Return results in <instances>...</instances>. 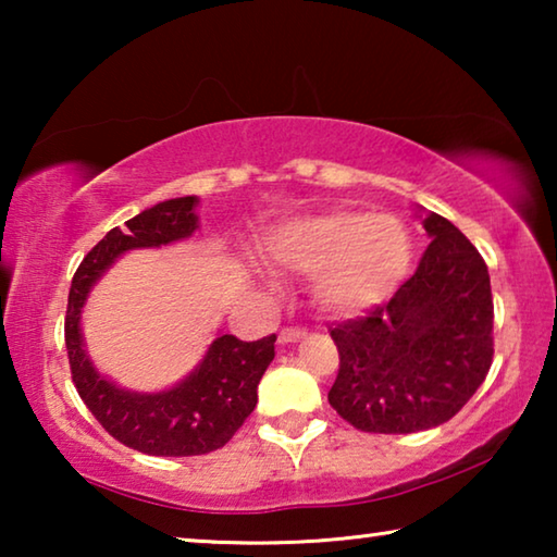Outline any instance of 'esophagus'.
I'll list each match as a JSON object with an SVG mask.
<instances>
[{"instance_id": "34e87169", "label": "esophagus", "mask_w": 557, "mask_h": 557, "mask_svg": "<svg viewBox=\"0 0 557 557\" xmlns=\"http://www.w3.org/2000/svg\"><path fill=\"white\" fill-rule=\"evenodd\" d=\"M305 336H307L305 329H282V332H280V344L282 346L295 344V342H299V338H305Z\"/></svg>"}]
</instances>
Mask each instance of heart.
<instances>
[{"mask_svg": "<svg viewBox=\"0 0 557 557\" xmlns=\"http://www.w3.org/2000/svg\"><path fill=\"white\" fill-rule=\"evenodd\" d=\"M275 265L314 275V299L329 314L354 317L383 305L408 275L412 240L403 221L334 209L295 219L268 238Z\"/></svg>", "mask_w": 557, "mask_h": 557, "instance_id": "b5f03b06", "label": "heart"}]
</instances>
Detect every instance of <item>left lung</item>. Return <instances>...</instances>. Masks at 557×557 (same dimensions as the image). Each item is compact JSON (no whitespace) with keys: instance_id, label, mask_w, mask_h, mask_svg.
<instances>
[{"instance_id":"obj_1","label":"left lung","mask_w":557,"mask_h":557,"mask_svg":"<svg viewBox=\"0 0 557 557\" xmlns=\"http://www.w3.org/2000/svg\"><path fill=\"white\" fill-rule=\"evenodd\" d=\"M432 243L388 305L332 329L338 375L329 403L361 432L410 435L465 408L494 356L486 262L465 233L418 209Z\"/></svg>"}]
</instances>
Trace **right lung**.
<instances>
[{
  "label": "right lung",
  "mask_w": 557,
  "mask_h": 557,
  "mask_svg": "<svg viewBox=\"0 0 557 557\" xmlns=\"http://www.w3.org/2000/svg\"><path fill=\"white\" fill-rule=\"evenodd\" d=\"M196 206V196L169 199L137 213L127 228H112L75 270L65 312V348L83 403L117 442L154 457H191L223 447L256 410L258 383L275 358V334L260 342L219 334L186 379L157 393L122 388L90 361L81 329L90 289L127 250L191 238L199 228Z\"/></svg>",
  "instance_id": "1"
}]
</instances>
